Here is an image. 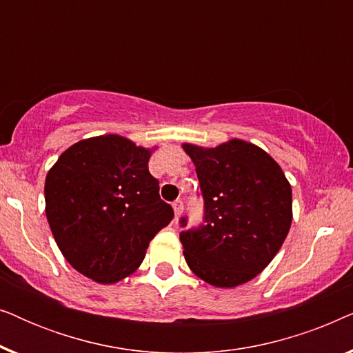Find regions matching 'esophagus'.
Instances as JSON below:
<instances>
[{"label":"esophagus","mask_w":353,"mask_h":353,"mask_svg":"<svg viewBox=\"0 0 353 353\" xmlns=\"http://www.w3.org/2000/svg\"><path fill=\"white\" fill-rule=\"evenodd\" d=\"M173 212H175V220H178V216H180L183 214V201H175L173 202Z\"/></svg>","instance_id":"34e87169"}]
</instances>
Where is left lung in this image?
I'll list each match as a JSON object with an SVG mask.
<instances>
[{"label":"left lung","mask_w":353,"mask_h":353,"mask_svg":"<svg viewBox=\"0 0 353 353\" xmlns=\"http://www.w3.org/2000/svg\"><path fill=\"white\" fill-rule=\"evenodd\" d=\"M204 197V225L180 241L191 272L215 288H236L262 273L286 239L292 190L276 161L244 139L216 148L185 143ZM186 226V219H181Z\"/></svg>","instance_id":"left-lung-1"}]
</instances>
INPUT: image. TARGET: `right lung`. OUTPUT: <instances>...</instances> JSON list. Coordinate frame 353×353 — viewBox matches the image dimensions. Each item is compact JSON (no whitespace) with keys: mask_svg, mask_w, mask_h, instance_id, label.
<instances>
[{"mask_svg":"<svg viewBox=\"0 0 353 353\" xmlns=\"http://www.w3.org/2000/svg\"><path fill=\"white\" fill-rule=\"evenodd\" d=\"M152 151L103 134L72 144L48 172L46 219L57 248L96 283L137 272L151 239L173 219L149 173Z\"/></svg>","mask_w":353,"mask_h":353,"instance_id":"add662e5","label":"right lung"}]
</instances>
